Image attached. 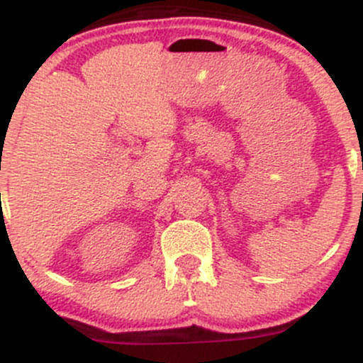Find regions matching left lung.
<instances>
[{
    "label": "left lung",
    "instance_id": "left-lung-1",
    "mask_svg": "<svg viewBox=\"0 0 363 363\" xmlns=\"http://www.w3.org/2000/svg\"><path fill=\"white\" fill-rule=\"evenodd\" d=\"M362 169H363V165H362Z\"/></svg>",
    "mask_w": 363,
    "mask_h": 363
}]
</instances>
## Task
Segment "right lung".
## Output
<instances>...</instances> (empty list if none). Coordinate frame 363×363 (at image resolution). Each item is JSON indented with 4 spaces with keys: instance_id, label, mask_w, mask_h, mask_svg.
<instances>
[{
    "instance_id": "add662e5",
    "label": "right lung",
    "mask_w": 363,
    "mask_h": 363,
    "mask_svg": "<svg viewBox=\"0 0 363 363\" xmlns=\"http://www.w3.org/2000/svg\"><path fill=\"white\" fill-rule=\"evenodd\" d=\"M0 196H1V194H0Z\"/></svg>"
}]
</instances>
